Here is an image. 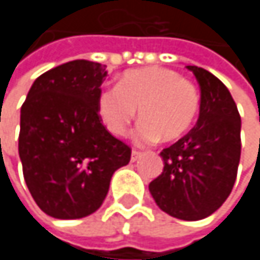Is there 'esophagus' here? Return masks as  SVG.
I'll return each instance as SVG.
<instances>
[{
	"label": "esophagus",
	"instance_id": "34e87169",
	"mask_svg": "<svg viewBox=\"0 0 260 260\" xmlns=\"http://www.w3.org/2000/svg\"><path fill=\"white\" fill-rule=\"evenodd\" d=\"M141 156V152H138V150H132V155H131V161L132 162H135L138 158Z\"/></svg>",
	"mask_w": 260,
	"mask_h": 260
}]
</instances>
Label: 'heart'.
Listing matches in <instances>:
<instances>
[{
  "mask_svg": "<svg viewBox=\"0 0 260 260\" xmlns=\"http://www.w3.org/2000/svg\"><path fill=\"white\" fill-rule=\"evenodd\" d=\"M200 108L196 85L172 69L150 66L132 69L117 85L104 87L96 99L99 120L113 135H123L140 110L135 137L140 143L159 138L175 141L192 126Z\"/></svg>",
  "mask_w": 260,
  "mask_h": 260,
  "instance_id": "heart-1",
  "label": "heart"
}]
</instances>
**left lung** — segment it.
<instances>
[{"label":"left lung","mask_w":260,"mask_h":260,"mask_svg":"<svg viewBox=\"0 0 260 260\" xmlns=\"http://www.w3.org/2000/svg\"><path fill=\"white\" fill-rule=\"evenodd\" d=\"M200 87L197 123L161 152L162 173L149 191L166 214L197 221L214 214L234 188L241 158V117L228 87L211 72L186 66Z\"/></svg>","instance_id":"8db88e82"}]
</instances>
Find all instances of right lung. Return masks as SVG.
<instances>
[{
  "instance_id": "right-lung-1",
  "label": "right lung",
  "mask_w": 260,
  "mask_h": 260,
  "mask_svg": "<svg viewBox=\"0 0 260 260\" xmlns=\"http://www.w3.org/2000/svg\"><path fill=\"white\" fill-rule=\"evenodd\" d=\"M105 66L74 60L36 79L21 108L19 158L37 206L60 220L98 211L131 149L101 123L96 99Z\"/></svg>"
}]
</instances>
